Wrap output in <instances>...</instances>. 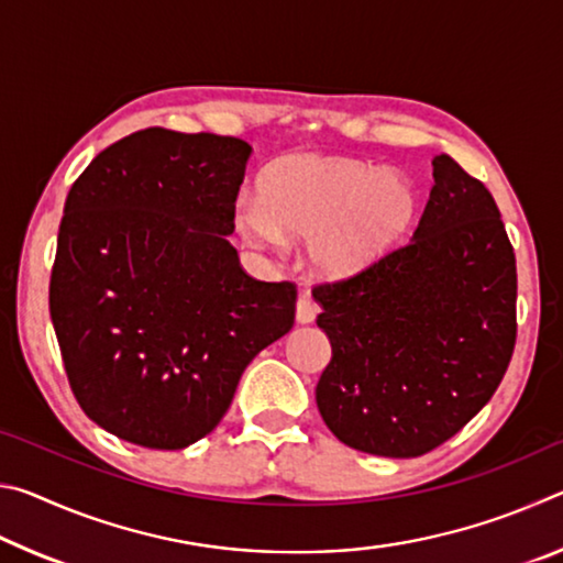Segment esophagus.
I'll return each instance as SVG.
<instances>
[{
  "label": "esophagus",
  "mask_w": 563,
  "mask_h": 563,
  "mask_svg": "<svg viewBox=\"0 0 563 563\" xmlns=\"http://www.w3.org/2000/svg\"><path fill=\"white\" fill-rule=\"evenodd\" d=\"M316 316H318L316 300H312L308 292H302L298 298V305H295V320H298L300 325H308V322L316 320Z\"/></svg>",
  "instance_id": "34e87169"
}]
</instances>
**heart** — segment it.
I'll list each match as a JSON object with an SVG mask.
<instances>
[{"mask_svg": "<svg viewBox=\"0 0 563 563\" xmlns=\"http://www.w3.org/2000/svg\"><path fill=\"white\" fill-rule=\"evenodd\" d=\"M415 213V190L393 168L338 156L300 154L275 161L261 196L235 198V228L247 245L280 253L305 238V258L318 275L347 278L393 247Z\"/></svg>", "mask_w": 563, "mask_h": 563, "instance_id": "obj_1", "label": "heart"}]
</instances>
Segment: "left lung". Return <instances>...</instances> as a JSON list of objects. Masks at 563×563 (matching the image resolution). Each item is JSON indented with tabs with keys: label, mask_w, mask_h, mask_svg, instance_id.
Instances as JSON below:
<instances>
[{
	"label": "left lung",
	"mask_w": 563,
	"mask_h": 563,
	"mask_svg": "<svg viewBox=\"0 0 563 563\" xmlns=\"http://www.w3.org/2000/svg\"><path fill=\"white\" fill-rule=\"evenodd\" d=\"M412 238L347 280L312 290L332 347L316 389L352 450L427 454L497 393L517 342V258L499 208L452 156Z\"/></svg>",
	"instance_id": "8db88e82"
}]
</instances>
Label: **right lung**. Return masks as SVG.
<instances>
[{"mask_svg": "<svg viewBox=\"0 0 563 563\" xmlns=\"http://www.w3.org/2000/svg\"><path fill=\"white\" fill-rule=\"evenodd\" d=\"M251 146L144 129L66 196L49 312L89 419L148 450L216 430L251 360L292 328V283L241 268L233 208Z\"/></svg>", "mask_w": 563, "mask_h": 563, "instance_id": "add662e5", "label": "right lung"}]
</instances>
